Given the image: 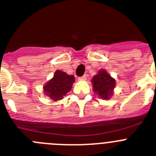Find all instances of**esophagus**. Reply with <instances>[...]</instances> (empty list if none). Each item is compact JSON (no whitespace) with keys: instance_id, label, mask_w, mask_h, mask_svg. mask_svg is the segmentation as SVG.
Wrapping results in <instances>:
<instances>
[{"instance_id":"1","label":"esophagus","mask_w":156,"mask_h":156,"mask_svg":"<svg viewBox=\"0 0 156 156\" xmlns=\"http://www.w3.org/2000/svg\"><path fill=\"white\" fill-rule=\"evenodd\" d=\"M86 79H87L86 75H83L82 76L79 77V80H86Z\"/></svg>"}]
</instances>
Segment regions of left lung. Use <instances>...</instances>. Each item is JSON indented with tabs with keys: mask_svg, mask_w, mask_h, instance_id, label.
Here are the masks:
<instances>
[{
	"mask_svg": "<svg viewBox=\"0 0 156 156\" xmlns=\"http://www.w3.org/2000/svg\"><path fill=\"white\" fill-rule=\"evenodd\" d=\"M93 90L100 98L103 99H108L112 94V90L115 87V82L111 76L108 75L105 70H100L97 75L92 79Z\"/></svg>",
	"mask_w": 156,
	"mask_h": 156,
	"instance_id": "obj_1",
	"label": "left lung"
}]
</instances>
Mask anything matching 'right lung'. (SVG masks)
<instances>
[{
	"instance_id": "add662e5",
	"label": "right lung",
	"mask_w": 156,
	"mask_h": 156,
	"mask_svg": "<svg viewBox=\"0 0 156 156\" xmlns=\"http://www.w3.org/2000/svg\"><path fill=\"white\" fill-rule=\"evenodd\" d=\"M74 81V76L67 75L64 72L57 70L53 78L47 83L44 90L52 100H61L71 90Z\"/></svg>"
}]
</instances>
